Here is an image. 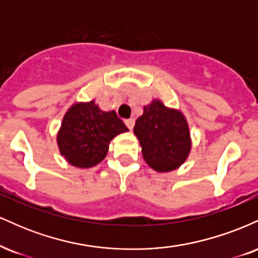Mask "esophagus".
<instances>
[{
    "mask_svg": "<svg viewBox=\"0 0 258 258\" xmlns=\"http://www.w3.org/2000/svg\"><path fill=\"white\" fill-rule=\"evenodd\" d=\"M125 123L130 130H132L133 126H135V119H127V120H125Z\"/></svg>",
    "mask_w": 258,
    "mask_h": 258,
    "instance_id": "34e87169",
    "label": "esophagus"
}]
</instances>
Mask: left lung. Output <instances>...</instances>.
Listing matches in <instances>:
<instances>
[{
  "label": "left lung",
  "mask_w": 258,
  "mask_h": 258,
  "mask_svg": "<svg viewBox=\"0 0 258 258\" xmlns=\"http://www.w3.org/2000/svg\"><path fill=\"white\" fill-rule=\"evenodd\" d=\"M133 132L139 139L146 162L158 172L178 168L190 152V132L184 115L158 99L144 106Z\"/></svg>",
  "instance_id": "8db88e82"
}]
</instances>
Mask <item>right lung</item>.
Listing matches in <instances>:
<instances>
[{
  "instance_id": "1",
  "label": "right lung",
  "mask_w": 258,
  "mask_h": 258,
  "mask_svg": "<svg viewBox=\"0 0 258 258\" xmlns=\"http://www.w3.org/2000/svg\"><path fill=\"white\" fill-rule=\"evenodd\" d=\"M127 131L114 110H100L94 100L75 103L64 115L58 132L59 152L73 166L93 167L105 158L111 139Z\"/></svg>"
}]
</instances>
